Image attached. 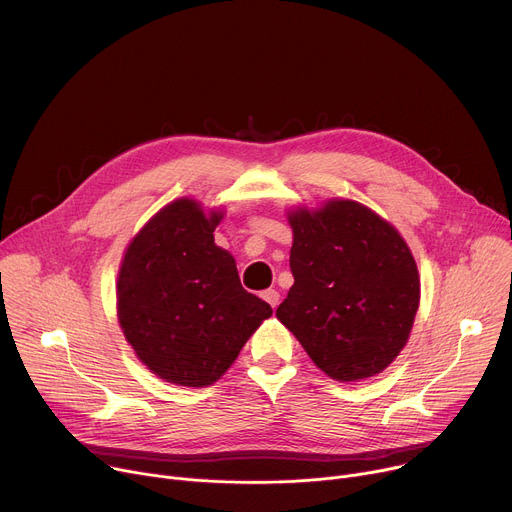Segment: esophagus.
Returning a JSON list of instances; mask_svg holds the SVG:
<instances>
[{
	"label": "esophagus",
	"mask_w": 512,
	"mask_h": 512,
	"mask_svg": "<svg viewBox=\"0 0 512 512\" xmlns=\"http://www.w3.org/2000/svg\"><path fill=\"white\" fill-rule=\"evenodd\" d=\"M262 299H264L272 309H276L278 303H280V295H278V291H274V289L264 291V293H262Z\"/></svg>",
	"instance_id": "1"
}]
</instances>
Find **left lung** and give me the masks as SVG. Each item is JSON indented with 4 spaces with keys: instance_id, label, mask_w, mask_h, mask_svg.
Masks as SVG:
<instances>
[{
    "instance_id": "1",
    "label": "left lung",
    "mask_w": 512,
    "mask_h": 512,
    "mask_svg": "<svg viewBox=\"0 0 512 512\" xmlns=\"http://www.w3.org/2000/svg\"><path fill=\"white\" fill-rule=\"evenodd\" d=\"M295 285L276 309L309 358L335 380L382 372L407 344L419 309V272L390 223L356 201L299 209Z\"/></svg>"
}]
</instances>
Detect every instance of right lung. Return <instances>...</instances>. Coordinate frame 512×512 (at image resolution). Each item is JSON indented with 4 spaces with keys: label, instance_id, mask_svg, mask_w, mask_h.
<instances>
[{
    "label": "right lung",
    "instance_id": "right-lung-1",
    "mask_svg": "<svg viewBox=\"0 0 512 512\" xmlns=\"http://www.w3.org/2000/svg\"><path fill=\"white\" fill-rule=\"evenodd\" d=\"M219 219L191 199L170 203L142 227L120 268L126 339L156 376L183 386L213 384L272 315L242 287L232 254L215 246Z\"/></svg>",
    "mask_w": 512,
    "mask_h": 512
}]
</instances>
